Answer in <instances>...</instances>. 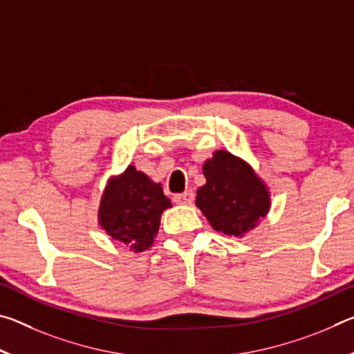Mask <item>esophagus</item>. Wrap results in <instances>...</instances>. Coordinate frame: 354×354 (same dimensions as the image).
I'll use <instances>...</instances> for the list:
<instances>
[{
  "label": "esophagus",
  "mask_w": 354,
  "mask_h": 354,
  "mask_svg": "<svg viewBox=\"0 0 354 354\" xmlns=\"http://www.w3.org/2000/svg\"><path fill=\"white\" fill-rule=\"evenodd\" d=\"M194 198H195L194 192L187 190V192H184V194L173 196V201H175L176 205H192V203H194Z\"/></svg>",
  "instance_id": "1"
}]
</instances>
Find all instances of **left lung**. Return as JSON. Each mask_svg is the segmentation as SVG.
Segmentation results:
<instances>
[{
  "label": "left lung",
  "instance_id": "8db88e82",
  "mask_svg": "<svg viewBox=\"0 0 354 354\" xmlns=\"http://www.w3.org/2000/svg\"><path fill=\"white\" fill-rule=\"evenodd\" d=\"M206 184L196 192L195 205L215 231L243 237L270 209V192L253 167L225 149L203 165Z\"/></svg>",
  "mask_w": 354,
  "mask_h": 354
}]
</instances>
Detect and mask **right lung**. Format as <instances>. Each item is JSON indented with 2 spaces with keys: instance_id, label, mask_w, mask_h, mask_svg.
Segmentation results:
<instances>
[{
  "instance_id": "add662e5",
  "label": "right lung",
  "mask_w": 354,
  "mask_h": 354,
  "mask_svg": "<svg viewBox=\"0 0 354 354\" xmlns=\"http://www.w3.org/2000/svg\"><path fill=\"white\" fill-rule=\"evenodd\" d=\"M171 207L162 185L129 165L122 175L107 181L100 201L98 223L112 239L142 253L154 242L160 215Z\"/></svg>"
}]
</instances>
